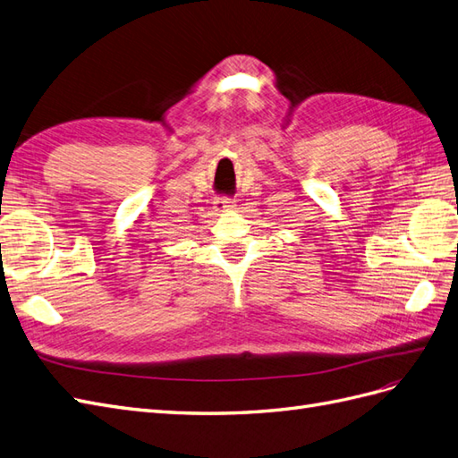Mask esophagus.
<instances>
[{
    "label": "esophagus",
    "mask_w": 458,
    "mask_h": 458,
    "mask_svg": "<svg viewBox=\"0 0 458 458\" xmlns=\"http://www.w3.org/2000/svg\"><path fill=\"white\" fill-rule=\"evenodd\" d=\"M233 207H236V205H233V201H232V199H228V197H218L216 201H215V210H216V213H225V210H230Z\"/></svg>",
    "instance_id": "1"
}]
</instances>
